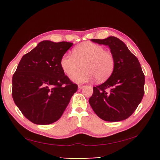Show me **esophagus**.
<instances>
[{
	"mask_svg": "<svg viewBox=\"0 0 160 160\" xmlns=\"http://www.w3.org/2000/svg\"><path fill=\"white\" fill-rule=\"evenodd\" d=\"M84 87V86H83V85H78V89H82Z\"/></svg>",
	"mask_w": 160,
	"mask_h": 160,
	"instance_id": "34e87169",
	"label": "esophagus"
}]
</instances>
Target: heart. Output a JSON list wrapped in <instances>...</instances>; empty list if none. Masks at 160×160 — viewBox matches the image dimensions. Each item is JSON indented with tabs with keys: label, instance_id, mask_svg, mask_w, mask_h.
I'll return each mask as SVG.
<instances>
[{
	"label": "heart",
	"instance_id": "1",
	"mask_svg": "<svg viewBox=\"0 0 160 160\" xmlns=\"http://www.w3.org/2000/svg\"><path fill=\"white\" fill-rule=\"evenodd\" d=\"M82 63L83 70L75 72ZM60 67L66 74L72 73L70 78L74 82L84 83L95 78L98 82H102L113 73L115 58L102 46L88 42L74 48L73 55L64 54L60 59Z\"/></svg>",
	"mask_w": 160,
	"mask_h": 160
}]
</instances>
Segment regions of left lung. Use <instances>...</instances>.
<instances>
[{
  "mask_svg": "<svg viewBox=\"0 0 160 160\" xmlns=\"http://www.w3.org/2000/svg\"><path fill=\"white\" fill-rule=\"evenodd\" d=\"M91 40L108 46L114 56L115 68L107 81L93 87L89 104L98 116L103 120H126L136 109L144 94L145 77L140 62L127 45L116 37Z\"/></svg>",
  "mask_w": 160,
  "mask_h": 160,
  "instance_id": "1",
  "label": "left lung"
}]
</instances>
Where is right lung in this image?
<instances>
[{"label": "right lung", "instance_id": "right-lung-1", "mask_svg": "<svg viewBox=\"0 0 160 160\" xmlns=\"http://www.w3.org/2000/svg\"><path fill=\"white\" fill-rule=\"evenodd\" d=\"M73 45L43 40L20 60L12 78V97L26 118L50 124L62 115L78 85L64 75L60 59Z\"/></svg>", "mask_w": 160, "mask_h": 160}]
</instances>
